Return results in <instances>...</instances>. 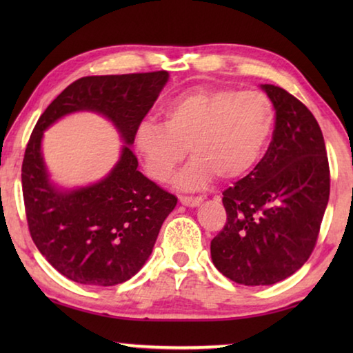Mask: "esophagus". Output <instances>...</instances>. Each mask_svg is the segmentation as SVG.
Here are the masks:
<instances>
[{"mask_svg": "<svg viewBox=\"0 0 353 353\" xmlns=\"http://www.w3.org/2000/svg\"><path fill=\"white\" fill-rule=\"evenodd\" d=\"M179 199H181L182 204L187 205V207H198L202 202L201 196H181Z\"/></svg>", "mask_w": 353, "mask_h": 353, "instance_id": "esophagus-1", "label": "esophagus"}]
</instances>
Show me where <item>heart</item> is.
Instances as JSON below:
<instances>
[{
    "instance_id": "heart-1",
    "label": "heart",
    "mask_w": 353,
    "mask_h": 353,
    "mask_svg": "<svg viewBox=\"0 0 353 353\" xmlns=\"http://www.w3.org/2000/svg\"><path fill=\"white\" fill-rule=\"evenodd\" d=\"M162 117L163 126L143 121L135 132V149L148 174L170 181L190 148L194 159L179 183L199 188L214 174L232 181L254 168L270 143L276 109L259 90L196 87L172 98Z\"/></svg>"
}]
</instances>
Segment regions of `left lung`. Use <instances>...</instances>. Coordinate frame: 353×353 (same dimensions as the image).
<instances>
[{
  "instance_id": "left-lung-1",
  "label": "left lung",
  "mask_w": 353,
  "mask_h": 353,
  "mask_svg": "<svg viewBox=\"0 0 353 353\" xmlns=\"http://www.w3.org/2000/svg\"><path fill=\"white\" fill-rule=\"evenodd\" d=\"M261 88L276 109L272 141L255 168L223 191L227 221L210 244L216 270L246 286L277 283L302 268L330 194L325 143L313 113L283 88Z\"/></svg>"
}]
</instances>
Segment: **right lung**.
<instances>
[{
    "label": "right lung",
    "mask_w": 353,
    "mask_h": 353,
    "mask_svg": "<svg viewBox=\"0 0 353 353\" xmlns=\"http://www.w3.org/2000/svg\"><path fill=\"white\" fill-rule=\"evenodd\" d=\"M166 81L163 70L81 77L46 107L29 137L21 165L29 234L48 263L73 282L113 286L135 276L177 198L137 170L130 146L101 182L74 191L54 188L40 152L43 130L67 113L92 110L109 118L132 145Z\"/></svg>",
    "instance_id": "add662e5"
}]
</instances>
